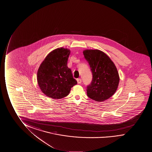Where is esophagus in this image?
<instances>
[{"label": "esophagus", "mask_w": 152, "mask_h": 152, "mask_svg": "<svg viewBox=\"0 0 152 152\" xmlns=\"http://www.w3.org/2000/svg\"><path fill=\"white\" fill-rule=\"evenodd\" d=\"M77 83L78 84H81L82 82V80L81 79H77Z\"/></svg>", "instance_id": "1"}]
</instances>
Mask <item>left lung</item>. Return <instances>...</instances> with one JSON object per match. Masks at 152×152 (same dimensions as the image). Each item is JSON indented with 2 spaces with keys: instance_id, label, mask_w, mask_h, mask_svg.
Wrapping results in <instances>:
<instances>
[{
  "instance_id": "1",
  "label": "left lung",
  "mask_w": 152,
  "mask_h": 152,
  "mask_svg": "<svg viewBox=\"0 0 152 152\" xmlns=\"http://www.w3.org/2000/svg\"><path fill=\"white\" fill-rule=\"evenodd\" d=\"M83 55L92 73L91 84L87 86V95L97 102L111 97L117 90L120 77L113 62L99 50H86Z\"/></svg>"
}]
</instances>
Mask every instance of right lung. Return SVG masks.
<instances>
[{
  "label": "right lung",
  "mask_w": 152,
  "mask_h": 152,
  "mask_svg": "<svg viewBox=\"0 0 152 152\" xmlns=\"http://www.w3.org/2000/svg\"><path fill=\"white\" fill-rule=\"evenodd\" d=\"M70 51L57 48L50 52L39 66L37 81L41 91L53 99L66 97L77 84L67 66Z\"/></svg>",
  "instance_id": "obj_1"
}]
</instances>
